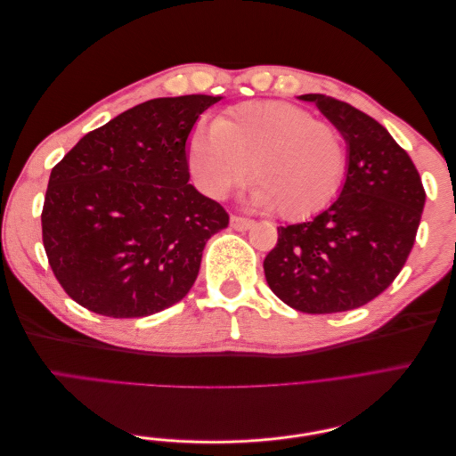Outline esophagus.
<instances>
[{
	"instance_id": "esophagus-1",
	"label": "esophagus",
	"mask_w": 456,
	"mask_h": 456,
	"mask_svg": "<svg viewBox=\"0 0 456 456\" xmlns=\"http://www.w3.org/2000/svg\"><path fill=\"white\" fill-rule=\"evenodd\" d=\"M230 226L233 230H238V232H245V230H249V228L255 226V220L245 218V216H238V215H232L230 216Z\"/></svg>"
}]
</instances>
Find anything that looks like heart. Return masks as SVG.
Masks as SVG:
<instances>
[{
	"mask_svg": "<svg viewBox=\"0 0 456 456\" xmlns=\"http://www.w3.org/2000/svg\"><path fill=\"white\" fill-rule=\"evenodd\" d=\"M188 165L209 198H224L249 169L251 200L287 220L306 218L335 198L346 167L342 133L308 110L281 101L243 102L200 127Z\"/></svg>",
	"mask_w": 456,
	"mask_h": 456,
	"instance_id": "heart-1",
	"label": "heart"
}]
</instances>
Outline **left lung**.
Here are the masks:
<instances>
[{
    "instance_id": "left-lung-1",
    "label": "left lung",
    "mask_w": 456,
    "mask_h": 456,
    "mask_svg": "<svg viewBox=\"0 0 456 456\" xmlns=\"http://www.w3.org/2000/svg\"><path fill=\"white\" fill-rule=\"evenodd\" d=\"M300 99L315 102L342 133L346 181L310 223L278 228L265 275L273 295L298 312H346L379 297L405 266L426 191L415 163L377 119L333 96Z\"/></svg>"
}]
</instances>
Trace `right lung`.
Instances as JSON below:
<instances>
[{
  "instance_id": "add662e5",
  "label": "right lung",
  "mask_w": 456,
  "mask_h": 456,
  "mask_svg": "<svg viewBox=\"0 0 456 456\" xmlns=\"http://www.w3.org/2000/svg\"><path fill=\"white\" fill-rule=\"evenodd\" d=\"M220 96L134 106L54 165L41 238L66 295L94 314L144 317L183 300L224 207L188 184L186 141Z\"/></svg>"
}]
</instances>
